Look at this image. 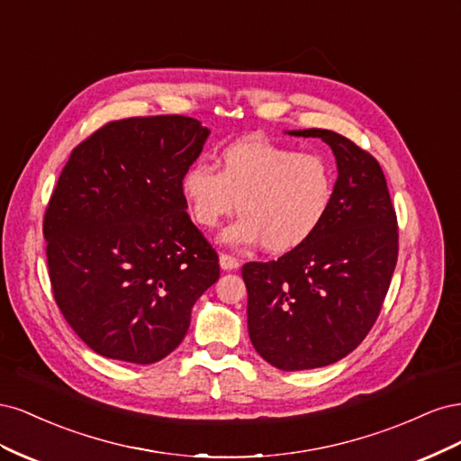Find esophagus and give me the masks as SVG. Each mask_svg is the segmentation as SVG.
<instances>
[{"label":"esophagus","mask_w":461,"mask_h":461,"mask_svg":"<svg viewBox=\"0 0 461 461\" xmlns=\"http://www.w3.org/2000/svg\"><path fill=\"white\" fill-rule=\"evenodd\" d=\"M219 263H221V269H225V271H234V269L240 267V261L236 259L234 256H229V254H221Z\"/></svg>","instance_id":"obj_1"}]
</instances>
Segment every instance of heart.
<instances>
[{
	"label": "heart",
	"instance_id": "b5f03b06",
	"mask_svg": "<svg viewBox=\"0 0 461 461\" xmlns=\"http://www.w3.org/2000/svg\"><path fill=\"white\" fill-rule=\"evenodd\" d=\"M217 168L192 163L180 192L196 225L215 229L239 203L242 215L222 234L230 244H259L286 254L323 225L337 190L332 163L315 151L246 138L222 148Z\"/></svg>",
	"mask_w": 461,
	"mask_h": 461
}]
</instances>
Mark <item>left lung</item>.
<instances>
[{
    "instance_id": "8db88e82",
    "label": "left lung",
    "mask_w": 461,
    "mask_h": 461,
    "mask_svg": "<svg viewBox=\"0 0 461 461\" xmlns=\"http://www.w3.org/2000/svg\"><path fill=\"white\" fill-rule=\"evenodd\" d=\"M337 158L334 202L321 229L275 261L242 267L248 332L276 369L334 364L367 337L398 259V221L379 161L346 136L308 129Z\"/></svg>"
}]
</instances>
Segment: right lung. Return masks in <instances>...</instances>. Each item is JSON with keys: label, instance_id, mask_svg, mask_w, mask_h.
<instances>
[{"label": "right lung", "instance_id": "obj_1", "mask_svg": "<svg viewBox=\"0 0 461 461\" xmlns=\"http://www.w3.org/2000/svg\"><path fill=\"white\" fill-rule=\"evenodd\" d=\"M207 136L185 115L111 121L63 167L44 215L50 281L95 354L140 366L169 356L219 278L180 192Z\"/></svg>", "mask_w": 461, "mask_h": 461}]
</instances>
